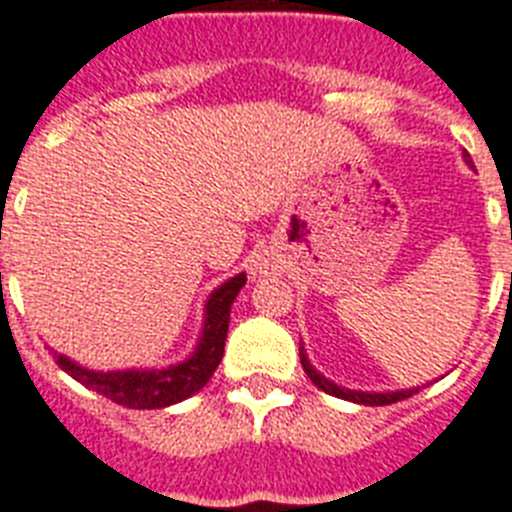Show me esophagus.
I'll return each instance as SVG.
<instances>
[{
	"mask_svg": "<svg viewBox=\"0 0 512 512\" xmlns=\"http://www.w3.org/2000/svg\"><path fill=\"white\" fill-rule=\"evenodd\" d=\"M256 269H259V272H266V264H256Z\"/></svg>",
	"mask_w": 512,
	"mask_h": 512,
	"instance_id": "esophagus-1",
	"label": "esophagus"
}]
</instances>
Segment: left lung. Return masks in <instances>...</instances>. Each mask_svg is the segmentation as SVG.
<instances>
[{
    "mask_svg": "<svg viewBox=\"0 0 512 512\" xmlns=\"http://www.w3.org/2000/svg\"><path fill=\"white\" fill-rule=\"evenodd\" d=\"M463 156H466V162L471 164V159H468V151H463ZM303 350V348H301ZM301 366L303 371L308 374V379L319 387V390H324L327 395H335V398H342V400H353V403H361V405H390V403H398V400H405L411 398L413 392L418 390H400V392H356V390H342V387H337V384H332L329 379H324L322 374H316V369L308 363L306 353H301Z\"/></svg>",
    "mask_w": 512,
    "mask_h": 512,
    "instance_id": "left-lung-1",
    "label": "left lung"
}]
</instances>
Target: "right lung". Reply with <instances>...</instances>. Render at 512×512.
Listing matches in <instances>:
<instances>
[{"label":"right lung","mask_w":512,"mask_h":512,"mask_svg":"<svg viewBox=\"0 0 512 512\" xmlns=\"http://www.w3.org/2000/svg\"><path fill=\"white\" fill-rule=\"evenodd\" d=\"M243 285H246V274H238L211 293L209 303H206L204 335H201L196 353L188 361L170 366V369L88 371L65 356L54 353V358H57L59 369L67 371L75 382L86 384L88 390H96L117 405L138 408V411L175 405L190 395H196L209 382L211 374L217 371L222 353H225L230 306Z\"/></svg>","instance_id":"add662e5"}]
</instances>
